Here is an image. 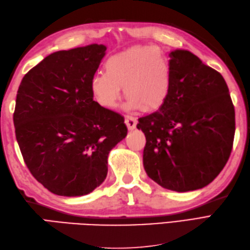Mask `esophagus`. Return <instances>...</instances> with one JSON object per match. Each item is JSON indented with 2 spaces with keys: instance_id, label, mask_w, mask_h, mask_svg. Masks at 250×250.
Returning a JSON list of instances; mask_svg holds the SVG:
<instances>
[{
  "instance_id": "1",
  "label": "esophagus",
  "mask_w": 250,
  "mask_h": 250,
  "mask_svg": "<svg viewBox=\"0 0 250 250\" xmlns=\"http://www.w3.org/2000/svg\"><path fill=\"white\" fill-rule=\"evenodd\" d=\"M125 125H126V126H128L129 130H133V129H135L136 124H137V120H136L135 117L128 115V116H125Z\"/></svg>"
}]
</instances>
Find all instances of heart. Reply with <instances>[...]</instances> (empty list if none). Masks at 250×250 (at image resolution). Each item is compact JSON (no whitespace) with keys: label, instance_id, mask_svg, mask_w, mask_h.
<instances>
[{"label":"heart","instance_id":"1","mask_svg":"<svg viewBox=\"0 0 250 250\" xmlns=\"http://www.w3.org/2000/svg\"><path fill=\"white\" fill-rule=\"evenodd\" d=\"M104 72L90 82L95 101L105 108H114L121 97V87L131 109L151 110L167 98L172 83L168 57L148 46H134L109 57Z\"/></svg>","mask_w":250,"mask_h":250}]
</instances>
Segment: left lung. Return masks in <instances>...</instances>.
Returning a JSON list of instances; mask_svg holds the SVG:
<instances>
[{
  "label": "left lung",
  "instance_id": "1",
  "mask_svg": "<svg viewBox=\"0 0 250 250\" xmlns=\"http://www.w3.org/2000/svg\"><path fill=\"white\" fill-rule=\"evenodd\" d=\"M171 89L155 113L141 117L145 171L161 187L186 192L218 176L229 160L235 111L227 83L188 50L169 54Z\"/></svg>",
  "mask_w": 250,
  "mask_h": 250
}]
</instances>
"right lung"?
<instances>
[{
  "mask_svg": "<svg viewBox=\"0 0 250 250\" xmlns=\"http://www.w3.org/2000/svg\"><path fill=\"white\" fill-rule=\"evenodd\" d=\"M105 50L92 44L54 52L19 86L16 139L31 174L57 195L81 196L99 187L109 151L128 132L124 117L93 101L90 90Z\"/></svg>",
  "mask_w": 250,
  "mask_h": 250,
  "instance_id": "1",
  "label": "right lung"
}]
</instances>
